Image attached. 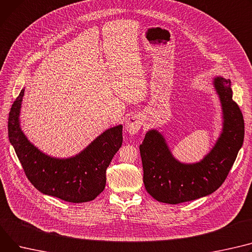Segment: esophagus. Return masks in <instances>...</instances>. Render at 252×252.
<instances>
[{
  "mask_svg": "<svg viewBox=\"0 0 252 252\" xmlns=\"http://www.w3.org/2000/svg\"><path fill=\"white\" fill-rule=\"evenodd\" d=\"M142 126L141 119L137 115H131L126 122V130L130 135H136Z\"/></svg>",
  "mask_w": 252,
  "mask_h": 252,
  "instance_id": "obj_1",
  "label": "esophagus"
}]
</instances>
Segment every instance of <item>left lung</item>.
Instances as JSON below:
<instances>
[{"instance_id": "left-lung-1", "label": "left lung", "mask_w": 252, "mask_h": 252, "mask_svg": "<svg viewBox=\"0 0 252 252\" xmlns=\"http://www.w3.org/2000/svg\"><path fill=\"white\" fill-rule=\"evenodd\" d=\"M224 112V128L216 146L196 164L176 161L157 130H150L140 153L147 191L156 200L176 205L211 194L227 178L244 140V120L238 104L233 101L230 80L214 81Z\"/></svg>"}]
</instances>
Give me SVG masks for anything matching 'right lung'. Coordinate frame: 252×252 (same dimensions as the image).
Returning a JSON list of instances; mask_svg holds the SVG:
<instances>
[{
    "label": "right lung",
    "instance_id": "add662e5",
    "mask_svg": "<svg viewBox=\"0 0 252 252\" xmlns=\"http://www.w3.org/2000/svg\"><path fill=\"white\" fill-rule=\"evenodd\" d=\"M24 89L12 104L8 135L24 173L40 192L69 203H87L104 190L106 169L123 144V126L104 131L76 157L50 158L31 145L21 131L19 113Z\"/></svg>",
    "mask_w": 252,
    "mask_h": 252
}]
</instances>
